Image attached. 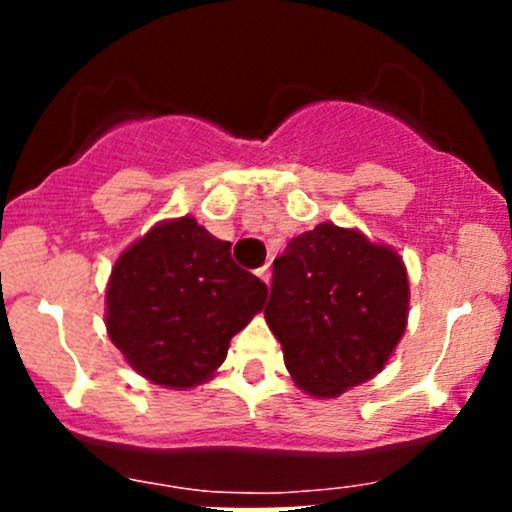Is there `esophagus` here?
Wrapping results in <instances>:
<instances>
[{
	"mask_svg": "<svg viewBox=\"0 0 512 512\" xmlns=\"http://www.w3.org/2000/svg\"><path fill=\"white\" fill-rule=\"evenodd\" d=\"M257 276H260L264 284L269 286V281H272V272H269V264H264V267L257 269Z\"/></svg>",
	"mask_w": 512,
	"mask_h": 512,
	"instance_id": "esophagus-1",
	"label": "esophagus"
}]
</instances>
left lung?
I'll list each match as a JSON object with an SVG mask.
<instances>
[{
	"label": "left lung",
	"instance_id": "8db88e82",
	"mask_svg": "<svg viewBox=\"0 0 512 512\" xmlns=\"http://www.w3.org/2000/svg\"><path fill=\"white\" fill-rule=\"evenodd\" d=\"M402 257L356 228L320 223L274 260L264 320L291 378L313 397H337L385 368L407 330Z\"/></svg>",
	"mask_w": 512,
	"mask_h": 512
}]
</instances>
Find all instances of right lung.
<instances>
[{
    "label": "right lung",
    "instance_id": "obj_1",
    "mask_svg": "<svg viewBox=\"0 0 512 512\" xmlns=\"http://www.w3.org/2000/svg\"><path fill=\"white\" fill-rule=\"evenodd\" d=\"M267 286L240 269L231 243L192 216L161 221L117 257L105 327L154 385L187 390L226 361L233 334L264 308Z\"/></svg>",
    "mask_w": 512,
    "mask_h": 512
}]
</instances>
